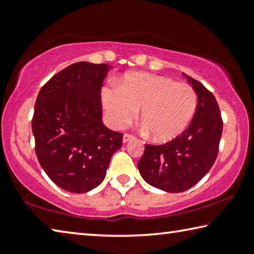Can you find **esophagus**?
I'll use <instances>...</instances> for the list:
<instances>
[{"label": "esophagus", "instance_id": "esophagus-1", "mask_svg": "<svg viewBox=\"0 0 254 254\" xmlns=\"http://www.w3.org/2000/svg\"><path fill=\"white\" fill-rule=\"evenodd\" d=\"M131 140H134V136H133L132 134H128V133H126V134L123 135V142L124 143H127V142H128V141H131Z\"/></svg>", "mask_w": 254, "mask_h": 254}]
</instances>
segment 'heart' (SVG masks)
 <instances>
[{"mask_svg":"<svg viewBox=\"0 0 254 254\" xmlns=\"http://www.w3.org/2000/svg\"><path fill=\"white\" fill-rule=\"evenodd\" d=\"M103 104L114 127H122L140 110L141 130L156 142H166L186 130L196 113L198 97L190 85L166 76L130 74L120 86L103 89Z\"/></svg>","mask_w":254,"mask_h":254,"instance_id":"b5f03b06","label":"heart"}]
</instances>
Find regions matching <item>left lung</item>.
<instances>
[{
	"label": "left lung",
	"mask_w": 254,
	"mask_h": 254,
	"mask_svg": "<svg viewBox=\"0 0 254 254\" xmlns=\"http://www.w3.org/2000/svg\"><path fill=\"white\" fill-rule=\"evenodd\" d=\"M198 104L189 127L165 144L144 145L137 162L142 178L151 186L168 192H180L194 186L212 168L217 158L223 120L212 92L191 77Z\"/></svg>",
	"instance_id": "left-lung-1"
}]
</instances>
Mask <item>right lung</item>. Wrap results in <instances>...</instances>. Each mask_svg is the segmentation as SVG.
Returning <instances> with one entry per match:
<instances>
[{
  "label": "right lung",
  "instance_id": "add662e5",
  "mask_svg": "<svg viewBox=\"0 0 254 254\" xmlns=\"http://www.w3.org/2000/svg\"><path fill=\"white\" fill-rule=\"evenodd\" d=\"M111 66L80 62L56 74L38 94L32 118L38 161L70 192H86L106 176L123 133L102 122L101 88Z\"/></svg>",
  "mask_w": 254,
  "mask_h": 254
}]
</instances>
